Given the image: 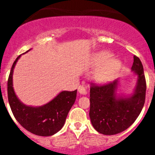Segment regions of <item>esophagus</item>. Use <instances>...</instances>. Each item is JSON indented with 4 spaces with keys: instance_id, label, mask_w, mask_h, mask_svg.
Listing matches in <instances>:
<instances>
[{
    "instance_id": "1",
    "label": "esophagus",
    "mask_w": 155,
    "mask_h": 155,
    "mask_svg": "<svg viewBox=\"0 0 155 155\" xmlns=\"http://www.w3.org/2000/svg\"><path fill=\"white\" fill-rule=\"evenodd\" d=\"M78 92L82 94H87V90L83 85H80L78 87Z\"/></svg>"
}]
</instances>
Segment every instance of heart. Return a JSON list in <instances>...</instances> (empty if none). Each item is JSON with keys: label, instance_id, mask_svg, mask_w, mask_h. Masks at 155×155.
<instances>
[{"label": "heart", "instance_id": "b5f03b06", "mask_svg": "<svg viewBox=\"0 0 155 155\" xmlns=\"http://www.w3.org/2000/svg\"><path fill=\"white\" fill-rule=\"evenodd\" d=\"M111 54L109 52H101L94 57L95 65H100L94 73V78L98 81H107L114 78L118 74L121 63L116 58H109Z\"/></svg>", "mask_w": 155, "mask_h": 155}]
</instances>
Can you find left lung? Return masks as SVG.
Masks as SVG:
<instances>
[{
    "label": "left lung",
    "mask_w": 155,
    "mask_h": 155,
    "mask_svg": "<svg viewBox=\"0 0 155 155\" xmlns=\"http://www.w3.org/2000/svg\"><path fill=\"white\" fill-rule=\"evenodd\" d=\"M132 70L137 75V85L130 98H117V81L98 84L91 83L89 116L98 133L114 135L130 127L141 112L145 102L146 79L142 63L134 56Z\"/></svg>",
    "instance_id": "1"
}]
</instances>
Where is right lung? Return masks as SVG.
Instances as JSON below:
<instances>
[{
  "label": "right lung",
  "mask_w": 155,
  "mask_h": 155,
  "mask_svg": "<svg viewBox=\"0 0 155 155\" xmlns=\"http://www.w3.org/2000/svg\"><path fill=\"white\" fill-rule=\"evenodd\" d=\"M20 57L21 55L14 62L8 80V98L12 113L20 125L31 134L42 137L52 136L64 127L76 99L77 90L62 91L51 102L41 107L24 105L17 98L12 87L13 70Z\"/></svg>",
  "instance_id": "right-lung-1"
}]
</instances>
